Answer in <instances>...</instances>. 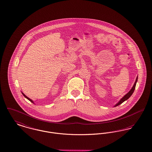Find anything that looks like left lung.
Listing matches in <instances>:
<instances>
[{
	"instance_id": "1",
	"label": "left lung",
	"mask_w": 152,
	"mask_h": 152,
	"mask_svg": "<svg viewBox=\"0 0 152 152\" xmlns=\"http://www.w3.org/2000/svg\"><path fill=\"white\" fill-rule=\"evenodd\" d=\"M137 80H138V76H137V79H136V80H135V83H134V86H133V87H132V88L131 89V90H130L126 95H125V96L120 100V101L116 104V105L115 106V107L120 105V104H122L123 102H124L125 100H127L129 98L132 96V95L133 93L134 92V89H135V86H136Z\"/></svg>"
}]
</instances>
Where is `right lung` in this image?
<instances>
[{"label":"right lung","instance_id":"right-lung-1","mask_svg":"<svg viewBox=\"0 0 152 152\" xmlns=\"http://www.w3.org/2000/svg\"><path fill=\"white\" fill-rule=\"evenodd\" d=\"M22 94H23V96H25V98H26L27 99H28V100H30V102H32V103H33V100H31V99H30L28 98V97H27V96H26V95H25V94H23V93H22Z\"/></svg>","mask_w":152,"mask_h":152}]
</instances>
